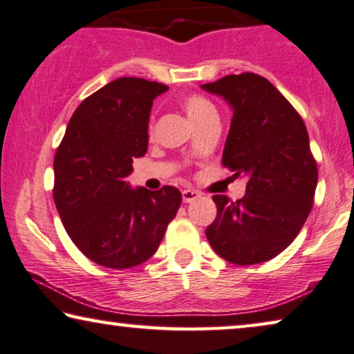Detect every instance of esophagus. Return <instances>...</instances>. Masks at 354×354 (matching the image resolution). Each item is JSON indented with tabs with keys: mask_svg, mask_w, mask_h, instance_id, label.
Instances as JSON below:
<instances>
[{
	"mask_svg": "<svg viewBox=\"0 0 354 354\" xmlns=\"http://www.w3.org/2000/svg\"><path fill=\"white\" fill-rule=\"evenodd\" d=\"M201 196V193L196 192V189H183L182 192V199L183 203H192L194 199H198Z\"/></svg>",
	"mask_w": 354,
	"mask_h": 354,
	"instance_id": "esophagus-1",
	"label": "esophagus"
}]
</instances>
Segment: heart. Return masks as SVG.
Wrapping results in <instances>:
<instances>
[{
    "mask_svg": "<svg viewBox=\"0 0 354 354\" xmlns=\"http://www.w3.org/2000/svg\"><path fill=\"white\" fill-rule=\"evenodd\" d=\"M182 106L194 126H199L201 122L211 120V118H217V110H215L214 104L203 95L192 94L183 97Z\"/></svg>",
    "mask_w": 354,
    "mask_h": 354,
    "instance_id": "1",
    "label": "heart"
}]
</instances>
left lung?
<instances>
[{
    "mask_svg": "<svg viewBox=\"0 0 354 354\" xmlns=\"http://www.w3.org/2000/svg\"><path fill=\"white\" fill-rule=\"evenodd\" d=\"M201 88L232 106L222 165L233 177H248L238 201L212 196L217 217L207 241L230 263L268 262L300 233L315 201L317 166L305 122L260 75H228Z\"/></svg>",
    "mask_w": 354,
    "mask_h": 354,
    "instance_id": "left-lung-1",
    "label": "left lung"
}]
</instances>
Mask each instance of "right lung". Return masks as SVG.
Listing matches in <instances>:
<instances>
[{
	"mask_svg": "<svg viewBox=\"0 0 354 354\" xmlns=\"http://www.w3.org/2000/svg\"><path fill=\"white\" fill-rule=\"evenodd\" d=\"M166 84L118 78L81 102L54 158V201L76 248L124 270L156 252L180 207L176 187L131 188L132 161L147 153L153 100Z\"/></svg>",
	"mask_w": 354,
	"mask_h": 354,
	"instance_id": "add662e5",
	"label": "right lung"
}]
</instances>
